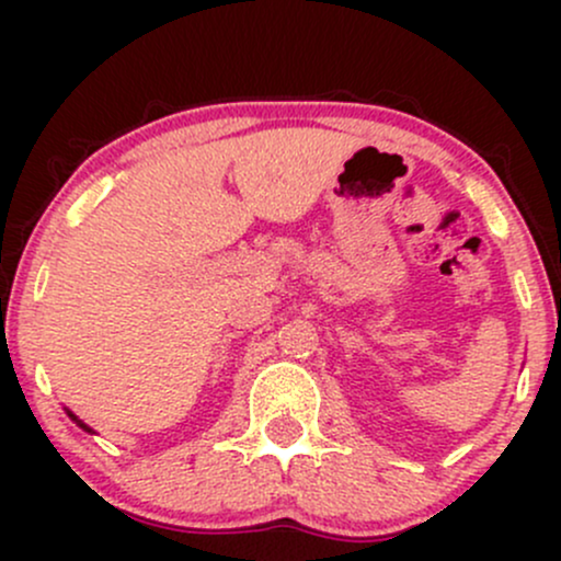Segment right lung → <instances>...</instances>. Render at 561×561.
<instances>
[{"label":"right lung","mask_w":561,"mask_h":561,"mask_svg":"<svg viewBox=\"0 0 561 561\" xmlns=\"http://www.w3.org/2000/svg\"><path fill=\"white\" fill-rule=\"evenodd\" d=\"M66 414H68V416H70V420H73L76 424H79V427H81V430H87V433H92V435H94V430H92V427H89V424H83V422L79 420V416H76V414H73V411H68V409H66Z\"/></svg>","instance_id":"add662e5"}]
</instances>
